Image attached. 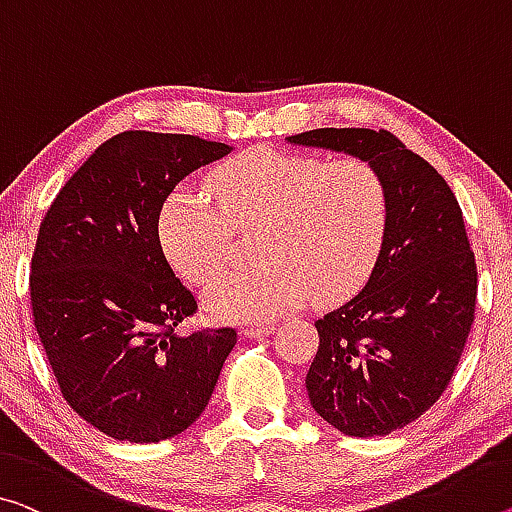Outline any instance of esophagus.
<instances>
[{
  "instance_id": "34e87169",
  "label": "esophagus",
  "mask_w": 512,
  "mask_h": 512,
  "mask_svg": "<svg viewBox=\"0 0 512 512\" xmlns=\"http://www.w3.org/2000/svg\"><path fill=\"white\" fill-rule=\"evenodd\" d=\"M274 327L272 322H267V325H249V327H242V336L247 338H261V336H267V334H274Z\"/></svg>"
}]
</instances>
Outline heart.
<instances>
[{
    "label": "heart",
    "instance_id": "b5f03b06",
    "mask_svg": "<svg viewBox=\"0 0 512 512\" xmlns=\"http://www.w3.org/2000/svg\"><path fill=\"white\" fill-rule=\"evenodd\" d=\"M206 194L171 192L160 210L169 263L206 283L231 256V229L261 224V265L210 283L206 309L219 320L258 322L297 309L316 293L343 300L364 286L387 235V187L359 157H318L251 148L219 164Z\"/></svg>",
    "mask_w": 512,
    "mask_h": 512
}]
</instances>
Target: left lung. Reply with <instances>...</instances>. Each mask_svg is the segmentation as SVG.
I'll use <instances>...</instances> for the list:
<instances>
[{
    "label": "left lung",
    "mask_w": 512,
    "mask_h": 512,
    "mask_svg": "<svg viewBox=\"0 0 512 512\" xmlns=\"http://www.w3.org/2000/svg\"><path fill=\"white\" fill-rule=\"evenodd\" d=\"M286 141L366 160L387 187L380 258L350 302L316 320L306 391L343 435H389L442 396L465 350L478 272L462 210L446 180L387 130L318 128Z\"/></svg>",
    "instance_id": "left-lung-1"
}]
</instances>
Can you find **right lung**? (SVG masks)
<instances>
[{
  "label": "right lung",
  "instance_id": "1",
  "mask_svg": "<svg viewBox=\"0 0 512 512\" xmlns=\"http://www.w3.org/2000/svg\"><path fill=\"white\" fill-rule=\"evenodd\" d=\"M229 144L121 132L105 141L47 210L31 258V309L66 403L119 442L187 430L206 410L235 329L178 336L196 311L160 245V210Z\"/></svg>",
  "mask_w": 512,
  "mask_h": 512
}]
</instances>
